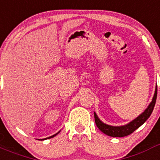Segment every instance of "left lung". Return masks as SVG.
<instances>
[{
    "instance_id": "1",
    "label": "left lung",
    "mask_w": 160,
    "mask_h": 160,
    "mask_svg": "<svg viewBox=\"0 0 160 160\" xmlns=\"http://www.w3.org/2000/svg\"><path fill=\"white\" fill-rule=\"evenodd\" d=\"M156 98H157V86L155 87V94L152 98V102H150L148 107L146 110L143 111L141 114H139L137 118L132 120L131 122H128V124L122 126H111L108 124H106L102 122L99 118L98 117L97 114L95 112L94 114V120L95 123L97 125L98 128L100 130L102 133L106 134L107 135L111 137H124L127 135H131L136 129H138L140 126H142L144 122H146L147 119L151 116L153 109L155 107V102H156Z\"/></svg>"
}]
</instances>
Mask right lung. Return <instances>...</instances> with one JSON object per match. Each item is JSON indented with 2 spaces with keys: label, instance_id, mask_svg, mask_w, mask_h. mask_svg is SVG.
Listing matches in <instances>:
<instances>
[{
  "label": "right lung",
  "instance_id": "obj_1",
  "mask_svg": "<svg viewBox=\"0 0 160 160\" xmlns=\"http://www.w3.org/2000/svg\"><path fill=\"white\" fill-rule=\"evenodd\" d=\"M61 131H59L58 132V133H56V134H55V135H52V136H50V137H48V138H42V139H40V140H45V139H48V138H53V137H54V136H56V135H58V134L59 132H60Z\"/></svg>",
  "mask_w": 160,
  "mask_h": 160
}]
</instances>
